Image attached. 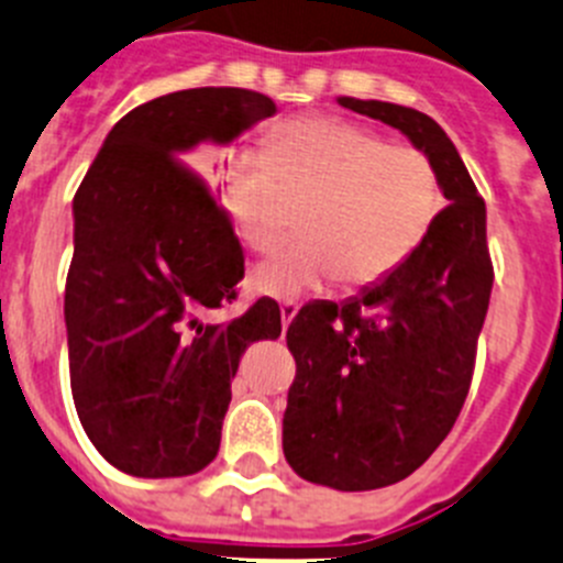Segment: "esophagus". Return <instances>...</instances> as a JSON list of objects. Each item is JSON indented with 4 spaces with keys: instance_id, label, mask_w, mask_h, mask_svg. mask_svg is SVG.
Segmentation results:
<instances>
[{
    "instance_id": "esophagus-1",
    "label": "esophagus",
    "mask_w": 563,
    "mask_h": 563,
    "mask_svg": "<svg viewBox=\"0 0 563 563\" xmlns=\"http://www.w3.org/2000/svg\"><path fill=\"white\" fill-rule=\"evenodd\" d=\"M278 309H282V323H285V325H290L292 318L298 314V303L296 301H282V303H278Z\"/></svg>"
}]
</instances>
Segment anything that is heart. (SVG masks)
Returning <instances> with one entry per match:
<instances>
[{
	"label": "heart",
	"mask_w": 563,
	"mask_h": 563,
	"mask_svg": "<svg viewBox=\"0 0 563 563\" xmlns=\"http://www.w3.org/2000/svg\"><path fill=\"white\" fill-rule=\"evenodd\" d=\"M303 197L301 238L254 267V290L290 298L336 276L347 287L376 285L415 254L442 210L439 174L422 148L342 118H292L267 132L265 152L227 159L223 198L249 249H271L285 201Z\"/></svg>",
	"instance_id": "heart-1"
}]
</instances>
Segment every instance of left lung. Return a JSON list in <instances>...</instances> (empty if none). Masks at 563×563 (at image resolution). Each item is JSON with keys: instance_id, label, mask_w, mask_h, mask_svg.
Returning a JSON list of instances; mask_svg holds the SVG:
<instances>
[{"instance_id": "1", "label": "left lung", "mask_w": 563, "mask_h": 563, "mask_svg": "<svg viewBox=\"0 0 563 563\" xmlns=\"http://www.w3.org/2000/svg\"><path fill=\"white\" fill-rule=\"evenodd\" d=\"M431 157L448 207L415 254L345 303L307 307L287 329L296 382L285 456L312 484L367 492L415 473L451 433L473 384L489 309L486 205L445 130L411 107L340 96Z\"/></svg>"}]
</instances>
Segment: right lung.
Here are the masks:
<instances>
[{
    "label": "right lung",
    "instance_id": "1",
    "mask_svg": "<svg viewBox=\"0 0 563 563\" xmlns=\"http://www.w3.org/2000/svg\"><path fill=\"white\" fill-rule=\"evenodd\" d=\"M276 112L245 88H190L126 112L74 196L66 278L68 373L96 451L135 478H181L221 448L240 356L282 334L260 298L240 318L210 312L238 298L243 245L205 176L201 143H232Z\"/></svg>",
    "mask_w": 563,
    "mask_h": 563
}]
</instances>
